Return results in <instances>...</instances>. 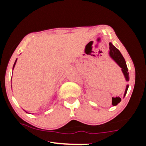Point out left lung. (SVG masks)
Listing matches in <instances>:
<instances>
[{"label":"left lung","mask_w":146,"mask_h":146,"mask_svg":"<svg viewBox=\"0 0 146 146\" xmlns=\"http://www.w3.org/2000/svg\"><path fill=\"white\" fill-rule=\"evenodd\" d=\"M109 45H110V53H110V56L111 57L113 60H114L115 62L120 66L121 69H122V71L123 74V75H124V76H125V80L129 81V73L127 72L128 70H127V67L126 66V63H125L124 58L123 57V56L122 54H121V53L120 52V51L118 50V49L116 48V47L113 46L112 43L110 42V44H109ZM128 87H129V86L127 85L126 89H125V91L124 93V95H123V97H124L125 95H126L127 91L128 90ZM120 101H121V100H120ZM119 102L113 103V105L116 106V105H117Z\"/></svg>","instance_id":"8db88e82"}]
</instances>
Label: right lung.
<instances>
[{
	"label": "right lung",
	"mask_w": 146,
	"mask_h": 146,
	"mask_svg": "<svg viewBox=\"0 0 146 146\" xmlns=\"http://www.w3.org/2000/svg\"><path fill=\"white\" fill-rule=\"evenodd\" d=\"M17 59H16V60H15V63H14V65H13V69H14L15 66V64H16V62H17Z\"/></svg>",
	"instance_id": "right-lung-1"
}]
</instances>
